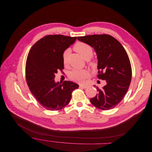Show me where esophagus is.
Listing matches in <instances>:
<instances>
[{
    "mask_svg": "<svg viewBox=\"0 0 152 152\" xmlns=\"http://www.w3.org/2000/svg\"><path fill=\"white\" fill-rule=\"evenodd\" d=\"M80 87L83 88H86L87 87V86L86 85V84H80Z\"/></svg>",
    "mask_w": 152,
    "mask_h": 152,
    "instance_id": "34e87169",
    "label": "esophagus"
}]
</instances>
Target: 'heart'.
I'll use <instances>...</instances> for the list:
<instances>
[{
  "instance_id": "1",
  "label": "heart",
  "mask_w": 152,
  "mask_h": 152,
  "mask_svg": "<svg viewBox=\"0 0 152 152\" xmlns=\"http://www.w3.org/2000/svg\"><path fill=\"white\" fill-rule=\"evenodd\" d=\"M74 49L83 57H84L86 60L90 58L94 54V49L92 47L87 43L83 42H77L74 46ZM69 53L70 50L69 49L65 50L63 53L62 60L63 64L65 65H66L68 62V59ZM88 64L91 67H95L96 65V63L95 60H89L88 62ZM88 76V72L86 69H74L72 71H71L68 74V77L71 80L78 83L83 82Z\"/></svg>"
}]
</instances>
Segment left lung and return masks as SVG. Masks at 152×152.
I'll list each match as a JSON object with an SVG mask.
<instances>
[{
  "mask_svg": "<svg viewBox=\"0 0 152 152\" xmlns=\"http://www.w3.org/2000/svg\"><path fill=\"white\" fill-rule=\"evenodd\" d=\"M77 39L95 49L98 59V78L107 82L102 88L96 87L98 94L90 99L91 103L102 110L114 108L126 94L131 81V65L126 50L115 38L107 34Z\"/></svg>",
  "mask_w": 152,
  "mask_h": 152,
  "instance_id": "left-lung-1",
  "label": "left lung"
}]
</instances>
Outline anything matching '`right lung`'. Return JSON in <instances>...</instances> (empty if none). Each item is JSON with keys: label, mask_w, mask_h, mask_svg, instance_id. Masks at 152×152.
I'll list each match as a JSON object with an SVG mask.
<instances>
[{"label": "right lung", "mask_w": 152, "mask_h": 152, "mask_svg": "<svg viewBox=\"0 0 152 152\" xmlns=\"http://www.w3.org/2000/svg\"><path fill=\"white\" fill-rule=\"evenodd\" d=\"M77 37L49 35L37 41L30 48L26 63V79L30 92L47 110L57 111L70 102L73 91L78 85L72 81H54L58 71L62 72L64 51Z\"/></svg>", "instance_id": "1"}]
</instances>
